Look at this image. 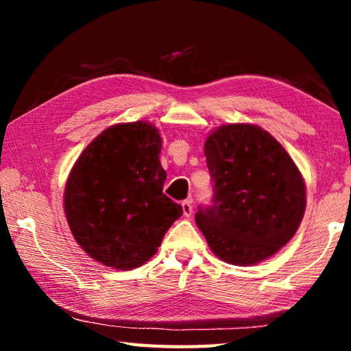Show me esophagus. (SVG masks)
<instances>
[{
  "label": "esophagus",
  "instance_id": "34e87169",
  "mask_svg": "<svg viewBox=\"0 0 351 351\" xmlns=\"http://www.w3.org/2000/svg\"><path fill=\"white\" fill-rule=\"evenodd\" d=\"M181 206H182V213H184V217H190L193 213V206H192V199H186V201H182L181 203Z\"/></svg>",
  "mask_w": 351,
  "mask_h": 351
}]
</instances>
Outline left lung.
I'll list each match as a JSON object with an SVG mask.
<instances>
[{
    "mask_svg": "<svg viewBox=\"0 0 351 351\" xmlns=\"http://www.w3.org/2000/svg\"><path fill=\"white\" fill-rule=\"evenodd\" d=\"M210 204L195 215L213 254L258 263L293 239L305 212V182L287 150L260 127L229 123L204 144Z\"/></svg>",
    "mask_w": 351,
    "mask_h": 351,
    "instance_id": "obj_1",
    "label": "left lung"
}]
</instances>
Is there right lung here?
<instances>
[{
  "mask_svg": "<svg viewBox=\"0 0 351 351\" xmlns=\"http://www.w3.org/2000/svg\"><path fill=\"white\" fill-rule=\"evenodd\" d=\"M161 134L152 123H117L100 133L74 164L64 213L74 239L110 268L150 260L182 207L162 192Z\"/></svg>",
  "mask_w": 351,
  "mask_h": 351,
  "instance_id": "1",
  "label": "right lung"
}]
</instances>
